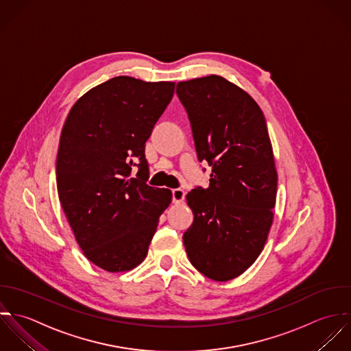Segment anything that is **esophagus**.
Here are the masks:
<instances>
[{"instance_id":"1","label":"esophagus","mask_w":351,"mask_h":351,"mask_svg":"<svg viewBox=\"0 0 351 351\" xmlns=\"http://www.w3.org/2000/svg\"><path fill=\"white\" fill-rule=\"evenodd\" d=\"M186 198V193L182 189H175L172 190V201L173 204H182Z\"/></svg>"}]
</instances>
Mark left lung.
<instances>
[{
	"instance_id": "1",
	"label": "left lung",
	"mask_w": 351,
	"mask_h": 351,
	"mask_svg": "<svg viewBox=\"0 0 351 351\" xmlns=\"http://www.w3.org/2000/svg\"><path fill=\"white\" fill-rule=\"evenodd\" d=\"M199 161L211 165L208 189L187 194L194 213L183 243L191 265L213 280L241 276L267 241L278 173L265 115L240 86L221 75L180 81Z\"/></svg>"
}]
</instances>
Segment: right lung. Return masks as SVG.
<instances>
[{
  "mask_svg": "<svg viewBox=\"0 0 351 351\" xmlns=\"http://www.w3.org/2000/svg\"><path fill=\"white\" fill-rule=\"evenodd\" d=\"M173 92L172 81L114 77L84 93L62 128L60 202L82 254L108 273L130 271L145 261L172 202L171 190L146 184L145 142Z\"/></svg>",
  "mask_w": 351,
  "mask_h": 351,
  "instance_id": "add662e5",
  "label": "right lung"
}]
</instances>
